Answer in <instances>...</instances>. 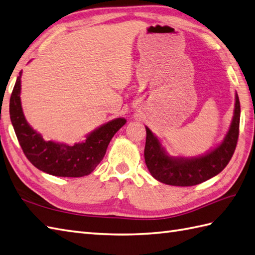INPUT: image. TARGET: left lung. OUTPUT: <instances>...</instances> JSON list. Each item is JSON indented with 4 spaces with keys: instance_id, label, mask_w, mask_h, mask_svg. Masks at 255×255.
I'll list each match as a JSON object with an SVG mask.
<instances>
[{
    "instance_id": "1",
    "label": "left lung",
    "mask_w": 255,
    "mask_h": 255,
    "mask_svg": "<svg viewBox=\"0 0 255 255\" xmlns=\"http://www.w3.org/2000/svg\"><path fill=\"white\" fill-rule=\"evenodd\" d=\"M240 102L236 93L234 118L229 131L221 145L208 154L194 158L171 157L164 151L158 139L146 129L144 159L151 175L170 186L190 187L199 185L220 174L227 166L236 150L239 137Z\"/></svg>"
}]
</instances>
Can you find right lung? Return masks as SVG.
Wrapping results in <instances>:
<instances>
[{
    "label": "right lung",
    "mask_w": 255,
    "mask_h": 255,
    "mask_svg": "<svg viewBox=\"0 0 255 255\" xmlns=\"http://www.w3.org/2000/svg\"><path fill=\"white\" fill-rule=\"evenodd\" d=\"M20 77H17L9 100V116L23 154L33 166L53 176L82 177L89 175L102 161L113 135L126 124L125 118H116L101 126L81 143L73 146L44 141L28 125L20 103Z\"/></svg>",
    "instance_id": "right-lung-1"
}]
</instances>
